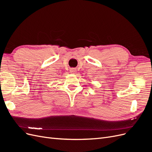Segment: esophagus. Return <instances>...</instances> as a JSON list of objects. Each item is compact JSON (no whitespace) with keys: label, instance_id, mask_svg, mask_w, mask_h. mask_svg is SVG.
<instances>
[{"label":"esophagus","instance_id":"esophagus-1","mask_svg":"<svg viewBox=\"0 0 152 152\" xmlns=\"http://www.w3.org/2000/svg\"><path fill=\"white\" fill-rule=\"evenodd\" d=\"M70 72L71 73H72V74H75V73H76V72H77V70L75 68H71Z\"/></svg>","mask_w":152,"mask_h":152}]
</instances>
